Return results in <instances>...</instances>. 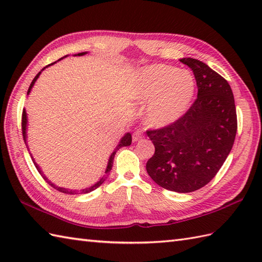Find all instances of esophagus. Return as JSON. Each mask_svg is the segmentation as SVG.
<instances>
[{
    "mask_svg": "<svg viewBox=\"0 0 262 262\" xmlns=\"http://www.w3.org/2000/svg\"><path fill=\"white\" fill-rule=\"evenodd\" d=\"M143 138V132L142 130H136L134 134H133V141L137 142Z\"/></svg>",
    "mask_w": 262,
    "mask_h": 262,
    "instance_id": "obj_1",
    "label": "esophagus"
}]
</instances>
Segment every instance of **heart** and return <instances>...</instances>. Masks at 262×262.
<instances>
[{
	"instance_id": "1",
	"label": "heart",
	"mask_w": 262,
	"mask_h": 262,
	"mask_svg": "<svg viewBox=\"0 0 262 262\" xmlns=\"http://www.w3.org/2000/svg\"><path fill=\"white\" fill-rule=\"evenodd\" d=\"M132 98L147 102L149 125L165 127L186 114L196 92V80L190 71L153 64L140 70L129 84Z\"/></svg>"
}]
</instances>
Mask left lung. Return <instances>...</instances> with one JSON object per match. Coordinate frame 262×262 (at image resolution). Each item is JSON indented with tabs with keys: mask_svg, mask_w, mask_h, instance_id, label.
Returning <instances> with one entry per match:
<instances>
[{
	"mask_svg": "<svg viewBox=\"0 0 262 262\" xmlns=\"http://www.w3.org/2000/svg\"><path fill=\"white\" fill-rule=\"evenodd\" d=\"M193 72L197 99L173 124L146 134L155 147L146 171L154 182L176 192H192L213 179L234 144L237 120L232 89L208 65L182 58Z\"/></svg>",
	"mask_w": 262,
	"mask_h": 262,
	"instance_id": "1",
	"label": "left lung"
}]
</instances>
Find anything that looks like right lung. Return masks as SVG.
I'll list each match as a JSON object with an SVG mask.
<instances>
[{"instance_id":"1","label":"right lung","mask_w":262,"mask_h":262,"mask_svg":"<svg viewBox=\"0 0 262 262\" xmlns=\"http://www.w3.org/2000/svg\"><path fill=\"white\" fill-rule=\"evenodd\" d=\"M86 54V52L85 53H79V54H76L77 56H83V55H85ZM75 55V56H76ZM66 57V56H65ZM60 59H63V58H60ZM60 59H58V60H60ZM56 63V62H55ZM55 63H52V64H49V65H47L46 68H48V66H51V65H53V64H55ZM46 68H43L40 72H39V73L35 76V79L32 80V82H31V84H30V86H29V89H28V92H27V94H29L30 93V91H31V89H32V86H33V84H35V82L37 81V79L39 77V75L41 74V72L45 70ZM27 126H28V118H27V113H26V109H24V111H22V135H24V140H25V143H26V145H27V148H28V144H27ZM132 144V134L130 133H126V134L121 137V140H120V142H119V144L118 145L116 146V148L114 149V152L111 153V155H110V158H109V161H108V165H107V169H105V176L103 177V178H101V179H100L97 183H94L93 186H91V187H89V188H85V189H83V190H81V193H86V192H90V191H92V190H94V189H97L98 187H100L102 185V183L104 182V180L107 179V177H108V174H109V172H110V170H111V168H113V164H114V159H115V155H116V153H117V151H118L119 148H121V147H124V146H129ZM31 157V159H32V161H33V164L36 165V168H37V170H38V172L39 173H40L41 176H42V178L43 179H45L49 185H51L53 188H55L56 189V190H58V191H60V192H64V193H69V194H75L77 191H75V190H70V189H68V188H62V187H57L56 185H54V183H52V181H49L48 180V178L42 173V171H41V169H40V166H39L36 162H35V160H33V158H32V155H30Z\"/></svg>"}]
</instances>
